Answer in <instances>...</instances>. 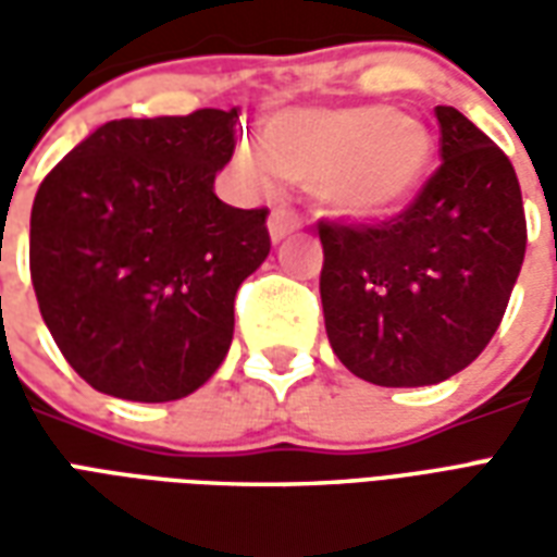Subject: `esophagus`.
Wrapping results in <instances>:
<instances>
[{
	"mask_svg": "<svg viewBox=\"0 0 557 557\" xmlns=\"http://www.w3.org/2000/svg\"><path fill=\"white\" fill-rule=\"evenodd\" d=\"M304 220L295 214V211H286V208H274L271 211V218H268V232H271V238L280 242V238H286L289 232L301 230Z\"/></svg>",
	"mask_w": 557,
	"mask_h": 557,
	"instance_id": "obj_1",
	"label": "esophagus"
}]
</instances>
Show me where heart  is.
I'll list each match as a JSON object with an SVG mask.
<instances>
[{
    "instance_id": "heart-1",
    "label": "heart",
    "mask_w": 557,
    "mask_h": 557,
    "mask_svg": "<svg viewBox=\"0 0 557 557\" xmlns=\"http://www.w3.org/2000/svg\"><path fill=\"white\" fill-rule=\"evenodd\" d=\"M435 143L418 119L385 103L289 107L268 119L265 139L242 137L235 166L274 190L283 178L310 182L331 214L382 220L418 196Z\"/></svg>"
}]
</instances>
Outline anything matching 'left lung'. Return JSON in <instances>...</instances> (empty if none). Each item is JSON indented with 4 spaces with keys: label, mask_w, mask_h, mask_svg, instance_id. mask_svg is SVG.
<instances>
[{
    "label": "left lung",
    "mask_w": 557,
    "mask_h": 557,
    "mask_svg": "<svg viewBox=\"0 0 557 557\" xmlns=\"http://www.w3.org/2000/svg\"><path fill=\"white\" fill-rule=\"evenodd\" d=\"M442 166L406 211L319 223L325 331L343 367L382 387L438 385L486 349L525 259L513 163L454 107H435Z\"/></svg>",
    "instance_id": "1"
}]
</instances>
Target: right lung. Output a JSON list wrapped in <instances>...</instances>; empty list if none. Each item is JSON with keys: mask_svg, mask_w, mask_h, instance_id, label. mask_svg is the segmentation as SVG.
<instances>
[{"mask_svg": "<svg viewBox=\"0 0 557 557\" xmlns=\"http://www.w3.org/2000/svg\"><path fill=\"white\" fill-rule=\"evenodd\" d=\"M238 110L107 122L35 194L29 271L65 361L95 391L170 403L214 375L235 292L271 250L268 208H232L214 175Z\"/></svg>", "mask_w": 557, "mask_h": 557, "instance_id": "right-lung-1", "label": "right lung"}]
</instances>
